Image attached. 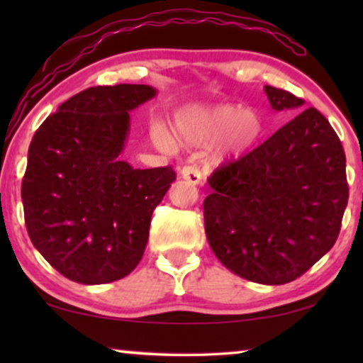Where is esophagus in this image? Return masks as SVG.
Returning <instances> with one entry per match:
<instances>
[{
  "instance_id": "esophagus-1",
  "label": "esophagus",
  "mask_w": 363,
  "mask_h": 363,
  "mask_svg": "<svg viewBox=\"0 0 363 363\" xmlns=\"http://www.w3.org/2000/svg\"><path fill=\"white\" fill-rule=\"evenodd\" d=\"M182 178L186 180L190 185H200L201 183V172L196 167H185L182 170Z\"/></svg>"
}]
</instances>
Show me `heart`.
<instances>
[{"instance_id":"obj_1","label":"heart","mask_w":363,"mask_h":363,"mask_svg":"<svg viewBox=\"0 0 363 363\" xmlns=\"http://www.w3.org/2000/svg\"><path fill=\"white\" fill-rule=\"evenodd\" d=\"M264 130L256 108L230 104H196L182 107L172 118V133L162 123L150 127V140L158 150L173 153L178 147L200 148L210 145L211 165L235 160L255 147Z\"/></svg>"}]
</instances>
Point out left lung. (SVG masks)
I'll list each match as a JSON object with an SVG mask.
<instances>
[{
  "instance_id": "8db88e82",
  "label": "left lung",
  "mask_w": 363,
  "mask_h": 363,
  "mask_svg": "<svg viewBox=\"0 0 363 363\" xmlns=\"http://www.w3.org/2000/svg\"><path fill=\"white\" fill-rule=\"evenodd\" d=\"M272 111L304 106L264 86ZM205 231L221 264L242 279L294 281L334 246L349 186L345 153L330 123L306 108L240 160L210 177Z\"/></svg>"
}]
</instances>
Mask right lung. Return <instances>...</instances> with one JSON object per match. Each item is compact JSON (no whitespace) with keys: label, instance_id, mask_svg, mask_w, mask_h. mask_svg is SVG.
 Returning a JSON list of instances; mask_svg holds the SVG:
<instances>
[{"label":"right lung","instance_id":"1","mask_svg":"<svg viewBox=\"0 0 363 363\" xmlns=\"http://www.w3.org/2000/svg\"><path fill=\"white\" fill-rule=\"evenodd\" d=\"M157 96L145 84L86 89L34 133L21 198L33 245L81 284L122 279L140 262L152 213L177 180L170 167L121 160L130 112Z\"/></svg>","mask_w":363,"mask_h":363}]
</instances>
